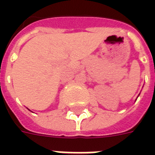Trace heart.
I'll return each instance as SVG.
<instances>
[{
    "label": "heart",
    "mask_w": 155,
    "mask_h": 155,
    "mask_svg": "<svg viewBox=\"0 0 155 155\" xmlns=\"http://www.w3.org/2000/svg\"><path fill=\"white\" fill-rule=\"evenodd\" d=\"M20 95H21V97L22 99L24 100V101H28V102H29V100H30V98H29L28 96L26 95V94H23V93H21V94H20ZM40 104V105H41V104Z\"/></svg>",
    "instance_id": "obj_1"
}]
</instances>
